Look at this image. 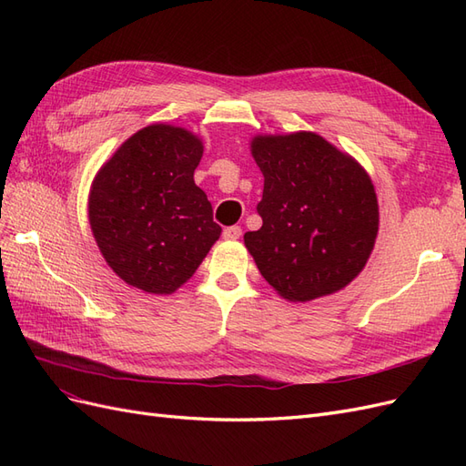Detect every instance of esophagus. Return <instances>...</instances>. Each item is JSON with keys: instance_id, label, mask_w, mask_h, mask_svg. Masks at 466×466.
Returning <instances> with one entry per match:
<instances>
[{"instance_id": "1", "label": "esophagus", "mask_w": 466, "mask_h": 466, "mask_svg": "<svg viewBox=\"0 0 466 466\" xmlns=\"http://www.w3.org/2000/svg\"><path fill=\"white\" fill-rule=\"evenodd\" d=\"M241 235H243V229L238 228V225H233V228L223 229V238H228V241H235V238H238Z\"/></svg>"}]
</instances>
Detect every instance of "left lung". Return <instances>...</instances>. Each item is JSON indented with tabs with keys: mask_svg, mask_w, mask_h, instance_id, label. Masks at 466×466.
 <instances>
[{
	"mask_svg": "<svg viewBox=\"0 0 466 466\" xmlns=\"http://www.w3.org/2000/svg\"><path fill=\"white\" fill-rule=\"evenodd\" d=\"M264 175L258 231L245 247L264 279L291 303L340 291L368 264L379 204L368 171L315 132L250 139Z\"/></svg>",
	"mask_w": 466,
	"mask_h": 466,
	"instance_id": "left-lung-1",
	"label": "left lung"
}]
</instances>
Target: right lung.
I'll use <instances>...</instances> for the list:
<instances>
[{
	"label": "right lung",
	"instance_id": "right-lung-1",
	"mask_svg": "<svg viewBox=\"0 0 466 466\" xmlns=\"http://www.w3.org/2000/svg\"><path fill=\"white\" fill-rule=\"evenodd\" d=\"M202 139L173 124L137 130L98 168L89 225L103 258L126 284L171 295L221 235L194 171Z\"/></svg>",
	"mask_w": 466,
	"mask_h": 466
}]
</instances>
